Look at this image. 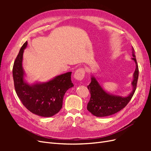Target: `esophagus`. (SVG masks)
I'll list each match as a JSON object with an SVG mask.
<instances>
[{
    "label": "esophagus",
    "mask_w": 151,
    "mask_h": 151,
    "mask_svg": "<svg viewBox=\"0 0 151 151\" xmlns=\"http://www.w3.org/2000/svg\"><path fill=\"white\" fill-rule=\"evenodd\" d=\"M84 74H85L84 69H83V68H80L79 69L76 70V71L75 72L74 74V77L76 80L81 81L84 78Z\"/></svg>",
    "instance_id": "1"
}]
</instances>
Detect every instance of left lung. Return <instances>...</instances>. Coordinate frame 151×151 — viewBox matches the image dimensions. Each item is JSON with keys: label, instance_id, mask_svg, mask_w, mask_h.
Here are the masks:
<instances>
[{"label": "left lung", "instance_id": "1", "mask_svg": "<svg viewBox=\"0 0 151 151\" xmlns=\"http://www.w3.org/2000/svg\"><path fill=\"white\" fill-rule=\"evenodd\" d=\"M132 50L133 56L132 59L135 62L136 67L133 75L134 79L132 82V91L127 96L123 97L107 93L103 89L94 76H91V82L88 86V89L90 90L91 98L87 109L93 115L103 117L113 115L125 108L131 100L135 91L139 77V67L133 47Z\"/></svg>", "mask_w": 151, "mask_h": 151}]
</instances>
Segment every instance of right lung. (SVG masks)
Here are the masks:
<instances>
[{
  "instance_id": "add662e5",
  "label": "right lung",
  "mask_w": 151,
  "mask_h": 151,
  "mask_svg": "<svg viewBox=\"0 0 151 151\" xmlns=\"http://www.w3.org/2000/svg\"><path fill=\"white\" fill-rule=\"evenodd\" d=\"M28 42L21 48L14 63L12 75L17 96L29 111L43 117L57 114L62 107L63 98L66 91L74 84L71 81V72L55 77L45 83L28 84L24 80L22 67L24 50Z\"/></svg>"
}]
</instances>
